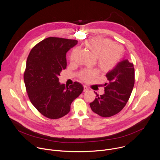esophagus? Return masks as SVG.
I'll return each instance as SVG.
<instances>
[{
	"mask_svg": "<svg viewBox=\"0 0 160 160\" xmlns=\"http://www.w3.org/2000/svg\"><path fill=\"white\" fill-rule=\"evenodd\" d=\"M88 90V88L86 85H83V92H86Z\"/></svg>",
	"mask_w": 160,
	"mask_h": 160,
	"instance_id": "1",
	"label": "esophagus"
}]
</instances>
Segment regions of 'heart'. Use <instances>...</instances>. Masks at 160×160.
Here are the masks:
<instances>
[{
    "instance_id": "obj_1",
    "label": "heart",
    "mask_w": 160,
    "mask_h": 160,
    "mask_svg": "<svg viewBox=\"0 0 160 160\" xmlns=\"http://www.w3.org/2000/svg\"><path fill=\"white\" fill-rule=\"evenodd\" d=\"M87 48L92 54L97 57L99 65L103 69H110L114 67L119 61L122 55L121 46L113 44L110 39L103 38H95L85 42ZM74 49L70 56L71 61H73L77 54ZM98 74L97 70H83L80 74V78L85 82H89Z\"/></svg>"
}]
</instances>
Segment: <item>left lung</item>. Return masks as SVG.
<instances>
[{"label":"left lung","mask_w":160,"mask_h":160,"mask_svg":"<svg viewBox=\"0 0 160 160\" xmlns=\"http://www.w3.org/2000/svg\"><path fill=\"white\" fill-rule=\"evenodd\" d=\"M105 76L108 83L104 84L105 93L99 96L95 93V99L90 106L97 114L109 118L119 113L131 96L134 85V65L124 59Z\"/></svg>","instance_id":"left-lung-1"}]
</instances>
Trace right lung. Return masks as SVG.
Masks as SVG:
<instances>
[{
  "mask_svg": "<svg viewBox=\"0 0 160 160\" xmlns=\"http://www.w3.org/2000/svg\"><path fill=\"white\" fill-rule=\"evenodd\" d=\"M74 39L47 38L31 50L26 61L24 80L29 100L44 116L57 119L67 115L72 102L83 92L75 82L69 87L59 82L67 68V52L77 44Z\"/></svg>",
  "mask_w": 160,
  "mask_h": 160,
  "instance_id": "add662e5",
  "label": "right lung"
}]
</instances>
